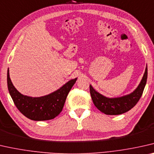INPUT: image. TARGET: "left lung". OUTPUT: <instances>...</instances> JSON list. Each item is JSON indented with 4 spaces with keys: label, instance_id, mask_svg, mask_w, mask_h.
Returning <instances> with one entry per match:
<instances>
[{
    "label": "left lung",
    "instance_id": "left-lung-1",
    "mask_svg": "<svg viewBox=\"0 0 154 154\" xmlns=\"http://www.w3.org/2000/svg\"><path fill=\"white\" fill-rule=\"evenodd\" d=\"M147 79V66L140 83L136 90L128 95L120 97L109 98L98 93L90 85V93L93 104L101 112L106 115H120L125 113L136 106L140 99Z\"/></svg>",
    "mask_w": 154,
    "mask_h": 154
}]
</instances>
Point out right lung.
<instances>
[{
    "label": "right lung",
    "mask_w": 154,
    "mask_h": 154,
    "mask_svg": "<svg viewBox=\"0 0 154 154\" xmlns=\"http://www.w3.org/2000/svg\"><path fill=\"white\" fill-rule=\"evenodd\" d=\"M77 79L70 80L49 95L32 97L23 95L16 89L10 79L9 68L7 78L9 93L16 106L26 118L34 121L52 120L58 116L62 111L68 94Z\"/></svg>",
    "instance_id": "add662e5"
}]
</instances>
